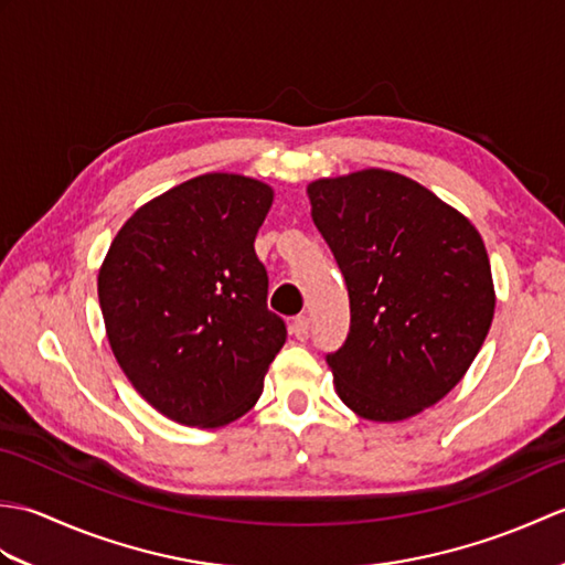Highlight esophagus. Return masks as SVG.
Segmentation results:
<instances>
[{"mask_svg":"<svg viewBox=\"0 0 565 565\" xmlns=\"http://www.w3.org/2000/svg\"><path fill=\"white\" fill-rule=\"evenodd\" d=\"M291 334H294L296 340H308V334H310V320H308V316L294 318V322H291Z\"/></svg>","mask_w":565,"mask_h":565,"instance_id":"1","label":"esophagus"}]
</instances>
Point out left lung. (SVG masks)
<instances>
[{"label":"left lung","instance_id":"obj_1","mask_svg":"<svg viewBox=\"0 0 565 565\" xmlns=\"http://www.w3.org/2000/svg\"><path fill=\"white\" fill-rule=\"evenodd\" d=\"M313 223L350 294V332L326 356L334 391L376 423L441 401L493 322L481 235L413 179L364 170L308 186Z\"/></svg>","mask_w":565,"mask_h":565}]
</instances>
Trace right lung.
<instances>
[{
  "label": "right lung",
  "mask_w": 565,
  "mask_h": 565,
  "mask_svg": "<svg viewBox=\"0 0 565 565\" xmlns=\"http://www.w3.org/2000/svg\"><path fill=\"white\" fill-rule=\"evenodd\" d=\"M271 199L239 174L189 179L130 215L102 264L111 350L174 423L221 427L245 415L286 342L255 252Z\"/></svg>",
  "instance_id": "obj_1"
}]
</instances>
